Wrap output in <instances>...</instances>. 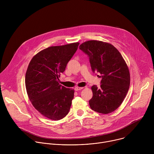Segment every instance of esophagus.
Masks as SVG:
<instances>
[{
    "label": "esophagus",
    "instance_id": "1",
    "mask_svg": "<svg viewBox=\"0 0 154 154\" xmlns=\"http://www.w3.org/2000/svg\"><path fill=\"white\" fill-rule=\"evenodd\" d=\"M83 88V87H75V88H74V90H75V91H80V90H82Z\"/></svg>",
    "mask_w": 154,
    "mask_h": 154
}]
</instances>
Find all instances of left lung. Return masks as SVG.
<instances>
[{
	"label": "left lung",
	"instance_id": "left-lung-1",
	"mask_svg": "<svg viewBox=\"0 0 154 154\" xmlns=\"http://www.w3.org/2000/svg\"><path fill=\"white\" fill-rule=\"evenodd\" d=\"M79 48L88 55L93 72L100 73L102 78L100 88L91 87V108L102 114L114 112L122 103L130 86V72L125 60L118 50L108 42L91 40Z\"/></svg>",
	"mask_w": 154,
	"mask_h": 154
}]
</instances>
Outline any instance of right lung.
<instances>
[{
    "label": "right lung",
    "instance_id": "obj_1",
    "mask_svg": "<svg viewBox=\"0 0 154 154\" xmlns=\"http://www.w3.org/2000/svg\"><path fill=\"white\" fill-rule=\"evenodd\" d=\"M79 44L48 48L36 54L29 64L25 79L29 98L48 119H61L69 112L74 90L60 85L58 80Z\"/></svg>",
    "mask_w": 154,
    "mask_h": 154
}]
</instances>
